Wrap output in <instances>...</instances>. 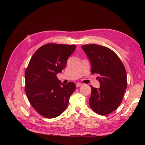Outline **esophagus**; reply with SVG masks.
<instances>
[{
    "label": "esophagus",
    "mask_w": 145,
    "mask_h": 145,
    "mask_svg": "<svg viewBox=\"0 0 145 145\" xmlns=\"http://www.w3.org/2000/svg\"><path fill=\"white\" fill-rule=\"evenodd\" d=\"M82 85V83H77V84H76V87H77V88L80 87V86H81Z\"/></svg>",
    "instance_id": "34e87169"
}]
</instances>
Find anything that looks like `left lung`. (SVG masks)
Here are the masks:
<instances>
[{
    "label": "left lung",
    "mask_w": 145,
    "mask_h": 145,
    "mask_svg": "<svg viewBox=\"0 0 145 145\" xmlns=\"http://www.w3.org/2000/svg\"><path fill=\"white\" fill-rule=\"evenodd\" d=\"M91 64V74H98L100 88L91 87L89 106L99 115L110 114L119 106L127 87L123 64L109 48L96 44L83 45Z\"/></svg>",
    "instance_id": "obj_1"
}]
</instances>
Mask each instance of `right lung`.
Listing matches in <instances>:
<instances>
[{"label": "right lung", "mask_w": 145, "mask_h": 145, "mask_svg": "<svg viewBox=\"0 0 145 145\" xmlns=\"http://www.w3.org/2000/svg\"><path fill=\"white\" fill-rule=\"evenodd\" d=\"M76 48L75 45L47 43L34 52L26 69V95L33 108L44 117L60 116L76 89L74 82L64 85L56 76Z\"/></svg>", "instance_id": "right-lung-1"}]
</instances>
